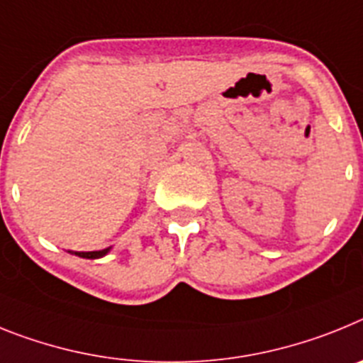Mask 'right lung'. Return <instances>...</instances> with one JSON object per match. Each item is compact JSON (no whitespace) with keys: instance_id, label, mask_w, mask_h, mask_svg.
<instances>
[{"instance_id":"right-lung-1","label":"right lung","mask_w":363,"mask_h":363,"mask_svg":"<svg viewBox=\"0 0 363 363\" xmlns=\"http://www.w3.org/2000/svg\"><path fill=\"white\" fill-rule=\"evenodd\" d=\"M109 250H111V247L104 248V250H93V252H72V250H69V254H72V256H78V257H84V259H99V257L107 256V254H109Z\"/></svg>"}]
</instances>
